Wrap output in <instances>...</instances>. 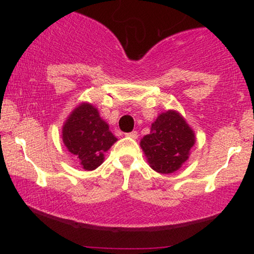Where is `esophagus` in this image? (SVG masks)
Instances as JSON below:
<instances>
[{
	"label": "esophagus",
	"mask_w": 254,
	"mask_h": 254,
	"mask_svg": "<svg viewBox=\"0 0 254 254\" xmlns=\"http://www.w3.org/2000/svg\"><path fill=\"white\" fill-rule=\"evenodd\" d=\"M125 136L130 137V138H132V139H136L137 137H138V133H137V131H131V132L125 133Z\"/></svg>",
	"instance_id": "34e87169"
}]
</instances>
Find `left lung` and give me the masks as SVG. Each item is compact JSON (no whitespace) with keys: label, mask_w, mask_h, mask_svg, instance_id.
<instances>
[{"label":"left lung","mask_w":254,"mask_h":254,"mask_svg":"<svg viewBox=\"0 0 254 254\" xmlns=\"http://www.w3.org/2000/svg\"><path fill=\"white\" fill-rule=\"evenodd\" d=\"M194 143L196 135L185 118L178 111L168 110L157 116L139 145L154 171L170 174L188 161Z\"/></svg>","instance_id":"left-lung-1"}]
</instances>
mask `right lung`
Returning a JSON list of instances; mask_svg holds the SVG:
<instances>
[{"label":"right lung","mask_w":254,"mask_h":254,"mask_svg":"<svg viewBox=\"0 0 254 254\" xmlns=\"http://www.w3.org/2000/svg\"><path fill=\"white\" fill-rule=\"evenodd\" d=\"M62 139L83 170L93 171L104 162L105 153L117 142L98 109L81 103L71 111L62 127Z\"/></svg>","instance_id":"right-lung-1"}]
</instances>
